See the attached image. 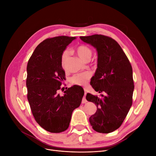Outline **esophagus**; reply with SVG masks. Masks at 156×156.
Returning <instances> with one entry per match:
<instances>
[{
    "label": "esophagus",
    "instance_id": "1",
    "mask_svg": "<svg viewBox=\"0 0 156 156\" xmlns=\"http://www.w3.org/2000/svg\"><path fill=\"white\" fill-rule=\"evenodd\" d=\"M86 95H87V92H86L85 91H84V97H83V100H82V103H85L87 102V100H86V98H85Z\"/></svg>",
    "mask_w": 156,
    "mask_h": 156
}]
</instances>
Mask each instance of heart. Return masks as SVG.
<instances>
[{
  "mask_svg": "<svg viewBox=\"0 0 156 156\" xmlns=\"http://www.w3.org/2000/svg\"><path fill=\"white\" fill-rule=\"evenodd\" d=\"M75 52L77 55L82 60L84 61H88L90 59L92 55V50L88 46L81 44L77 46L75 49ZM69 58V51L65 50L61 55L60 63L61 66L63 69H66L67 67V63ZM92 77V73L90 72H84L73 75L70 78L69 81L71 84L77 86H86L90 79Z\"/></svg>",
  "mask_w": 156,
  "mask_h": 156,
  "instance_id": "b5f03b06",
  "label": "heart"
}]
</instances>
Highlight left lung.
Instances as JSON below:
<instances>
[{
  "mask_svg": "<svg viewBox=\"0 0 156 156\" xmlns=\"http://www.w3.org/2000/svg\"><path fill=\"white\" fill-rule=\"evenodd\" d=\"M81 40L96 48L98 68L90 84L101 97L87 93V101L97 106L89 119L92 128L108 133L121 126L133 102L134 82L129 59L120 45L112 37L101 34L81 36Z\"/></svg>",
  "mask_w": 156,
  "mask_h": 156,
  "instance_id": "1",
  "label": "left lung"
}]
</instances>
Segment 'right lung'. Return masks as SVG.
<instances>
[{
	"label": "right lung",
	"mask_w": 156,
	"mask_h": 156,
	"mask_svg": "<svg viewBox=\"0 0 156 156\" xmlns=\"http://www.w3.org/2000/svg\"><path fill=\"white\" fill-rule=\"evenodd\" d=\"M75 39L66 36L45 39L36 47L27 64V99L32 113L37 123L51 133L68 128L72 112L81 105L84 96L83 88L76 85L66 88L63 96L58 94L66 79L61 55Z\"/></svg>",
	"instance_id": "right-lung-1"
}]
</instances>
